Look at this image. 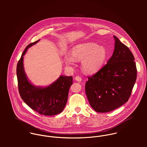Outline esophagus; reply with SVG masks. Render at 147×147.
I'll return each instance as SVG.
<instances>
[{"label":"esophagus","mask_w":147,"mask_h":147,"mask_svg":"<svg viewBox=\"0 0 147 147\" xmlns=\"http://www.w3.org/2000/svg\"><path fill=\"white\" fill-rule=\"evenodd\" d=\"M75 79L76 81L79 82H81V81L82 80V79L81 78V77H80V76H76L75 77Z\"/></svg>","instance_id":"obj_1"}]
</instances>
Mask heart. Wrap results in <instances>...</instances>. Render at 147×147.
Here are the masks:
<instances>
[{
	"mask_svg": "<svg viewBox=\"0 0 147 147\" xmlns=\"http://www.w3.org/2000/svg\"><path fill=\"white\" fill-rule=\"evenodd\" d=\"M108 53L104 46L94 43H84L75 45L71 50V56L65 54L64 62L74 65L76 61H81V68L84 72L93 74L98 72L105 64Z\"/></svg>",
	"mask_w": 147,
	"mask_h": 147,
	"instance_id": "1",
	"label": "heart"
}]
</instances>
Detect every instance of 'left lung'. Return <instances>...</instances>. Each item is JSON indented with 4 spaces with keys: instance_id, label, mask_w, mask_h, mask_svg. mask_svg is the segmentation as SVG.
I'll return each mask as SVG.
<instances>
[{
    "instance_id": "1",
    "label": "left lung",
    "mask_w": 147,
    "mask_h": 147,
    "mask_svg": "<svg viewBox=\"0 0 147 147\" xmlns=\"http://www.w3.org/2000/svg\"><path fill=\"white\" fill-rule=\"evenodd\" d=\"M114 50L98 72L88 77L85 90L91 107L97 112L113 111L128 101L135 83V58L125 45L113 36Z\"/></svg>"
}]
</instances>
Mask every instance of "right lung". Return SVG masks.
<instances>
[{
	"label": "right lung",
	"mask_w": 147,
	"mask_h": 147,
	"mask_svg": "<svg viewBox=\"0 0 147 147\" xmlns=\"http://www.w3.org/2000/svg\"><path fill=\"white\" fill-rule=\"evenodd\" d=\"M40 40L28 45L21 55L16 68L20 95L24 102L31 109L45 115L61 113L65 106L72 76L61 75L55 82L45 86H36L28 78L24 70V56L28 49Z\"/></svg>",
	"instance_id": "obj_1"
}]
</instances>
